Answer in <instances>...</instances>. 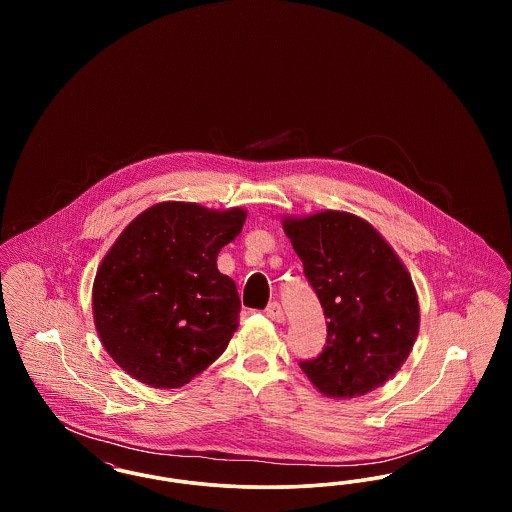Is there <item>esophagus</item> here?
<instances>
[{
	"instance_id": "34e87169",
	"label": "esophagus",
	"mask_w": 512,
	"mask_h": 512,
	"mask_svg": "<svg viewBox=\"0 0 512 512\" xmlns=\"http://www.w3.org/2000/svg\"><path fill=\"white\" fill-rule=\"evenodd\" d=\"M265 315L274 322H282L284 320V311H282V305L278 301H272L268 303L267 309H265Z\"/></svg>"
}]
</instances>
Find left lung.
Returning <instances> with one entry per match:
<instances>
[{
	"instance_id": "1",
	"label": "left lung",
	"mask_w": 512,
	"mask_h": 512,
	"mask_svg": "<svg viewBox=\"0 0 512 512\" xmlns=\"http://www.w3.org/2000/svg\"><path fill=\"white\" fill-rule=\"evenodd\" d=\"M284 230L328 318L322 353L301 361V370L330 397H359L384 386L418 334V299L407 268L368 222L349 213L286 219Z\"/></svg>"
}]
</instances>
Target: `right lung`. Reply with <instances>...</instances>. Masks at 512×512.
Returning a JSON list of instances; mask_svg holds the SVG:
<instances>
[{"label":"right lung","instance_id":"1","mask_svg":"<svg viewBox=\"0 0 512 512\" xmlns=\"http://www.w3.org/2000/svg\"><path fill=\"white\" fill-rule=\"evenodd\" d=\"M245 211L167 201L132 220L94 280L99 338L126 374L180 388L213 365L238 328L236 282L217 268Z\"/></svg>","mask_w":512,"mask_h":512}]
</instances>
